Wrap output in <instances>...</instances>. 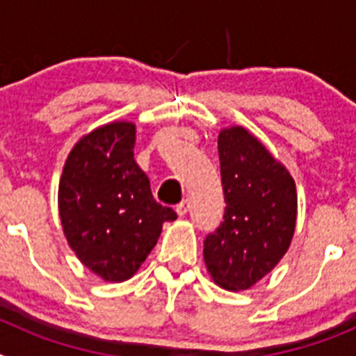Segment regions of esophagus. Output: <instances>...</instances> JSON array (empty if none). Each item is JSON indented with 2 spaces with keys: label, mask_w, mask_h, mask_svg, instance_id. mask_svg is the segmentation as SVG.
I'll use <instances>...</instances> for the list:
<instances>
[{
  "label": "esophagus",
  "mask_w": 356,
  "mask_h": 356,
  "mask_svg": "<svg viewBox=\"0 0 356 356\" xmlns=\"http://www.w3.org/2000/svg\"><path fill=\"white\" fill-rule=\"evenodd\" d=\"M188 209H191V200H184L180 205H176V213L180 217H184L185 213L188 212Z\"/></svg>",
  "instance_id": "1"
}]
</instances>
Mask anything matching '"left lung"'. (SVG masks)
<instances>
[{
    "mask_svg": "<svg viewBox=\"0 0 356 356\" xmlns=\"http://www.w3.org/2000/svg\"><path fill=\"white\" fill-rule=\"evenodd\" d=\"M217 146L226 212L221 226L207 235L203 257L219 287L248 291L291 246L298 217L296 184L246 128H222Z\"/></svg>",
    "mask_w": 356,
    "mask_h": 356,
    "instance_id": "obj_1",
    "label": "left lung"
}]
</instances>
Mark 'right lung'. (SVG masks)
<instances>
[{
	"label": "right lung",
	"mask_w": 356,
	"mask_h": 356,
	"mask_svg": "<svg viewBox=\"0 0 356 356\" xmlns=\"http://www.w3.org/2000/svg\"><path fill=\"white\" fill-rule=\"evenodd\" d=\"M135 124L115 121L83 135L69 151L58 184V212L67 244L89 271L124 282L155 248L176 212L153 200L134 160Z\"/></svg>",
	"instance_id": "obj_1"
}]
</instances>
